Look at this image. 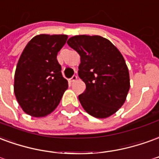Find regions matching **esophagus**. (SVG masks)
Here are the masks:
<instances>
[{"mask_svg":"<svg viewBox=\"0 0 159 159\" xmlns=\"http://www.w3.org/2000/svg\"><path fill=\"white\" fill-rule=\"evenodd\" d=\"M77 79H78L77 75H74V76L70 79V82H75V81L77 80Z\"/></svg>","mask_w":159,"mask_h":159,"instance_id":"34e87169","label":"esophagus"}]
</instances>
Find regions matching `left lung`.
I'll return each instance as SVG.
<instances>
[{"mask_svg":"<svg viewBox=\"0 0 159 159\" xmlns=\"http://www.w3.org/2000/svg\"><path fill=\"white\" fill-rule=\"evenodd\" d=\"M67 43L80 56L78 74L86 86L79 96L83 108L97 119L114 114L125 103L130 86L121 52L100 35H75Z\"/></svg>","mask_w":159,"mask_h":159,"instance_id":"8db88e82","label":"left lung"}]
</instances>
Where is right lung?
<instances>
[{"label":"right lung","instance_id":"1","mask_svg":"<svg viewBox=\"0 0 159 159\" xmlns=\"http://www.w3.org/2000/svg\"><path fill=\"white\" fill-rule=\"evenodd\" d=\"M67 40V34L35 35L18 59L14 94L21 108L30 116L40 118L52 113L68 89L57 60Z\"/></svg>","mask_w":159,"mask_h":159}]
</instances>
